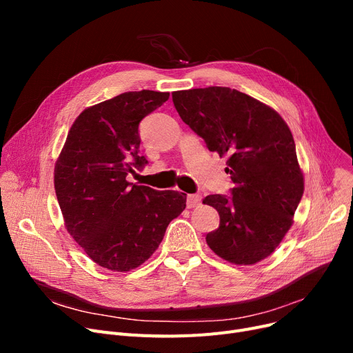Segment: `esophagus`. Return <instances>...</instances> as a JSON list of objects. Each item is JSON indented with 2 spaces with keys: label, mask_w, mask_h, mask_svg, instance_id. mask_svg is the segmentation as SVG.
<instances>
[{
  "label": "esophagus",
  "mask_w": 353,
  "mask_h": 353,
  "mask_svg": "<svg viewBox=\"0 0 353 353\" xmlns=\"http://www.w3.org/2000/svg\"><path fill=\"white\" fill-rule=\"evenodd\" d=\"M200 201H201V197L199 194H189L188 196V208L193 209L200 205Z\"/></svg>",
  "instance_id": "obj_1"
}]
</instances>
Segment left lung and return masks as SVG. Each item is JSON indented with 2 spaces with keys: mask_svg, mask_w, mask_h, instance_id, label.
Returning <instances> with one entry per match:
<instances>
[{
  "mask_svg": "<svg viewBox=\"0 0 353 353\" xmlns=\"http://www.w3.org/2000/svg\"><path fill=\"white\" fill-rule=\"evenodd\" d=\"M181 120L228 156L232 197L203 199L220 225L208 233L209 248L234 265H254L270 256L293 223L305 180L290 128L277 111L229 87L172 92Z\"/></svg>",
  "mask_w": 353,
  "mask_h": 353,
  "instance_id": "1",
  "label": "left lung"
}]
</instances>
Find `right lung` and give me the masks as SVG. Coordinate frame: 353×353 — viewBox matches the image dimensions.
<instances>
[{
  "label": "right lung",
  "instance_id": "obj_1",
  "mask_svg": "<svg viewBox=\"0 0 353 353\" xmlns=\"http://www.w3.org/2000/svg\"><path fill=\"white\" fill-rule=\"evenodd\" d=\"M169 92L128 91L91 105L72 123L55 161L54 189L71 237L92 262L113 272L143 265L186 208V194L127 181L147 160L140 121Z\"/></svg>",
  "mask_w": 353,
  "mask_h": 353
}]
</instances>
